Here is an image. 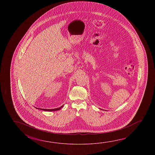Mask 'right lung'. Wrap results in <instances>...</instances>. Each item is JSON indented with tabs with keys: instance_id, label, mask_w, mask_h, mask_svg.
<instances>
[{
	"instance_id": "right-lung-1",
	"label": "right lung",
	"mask_w": 155,
	"mask_h": 155,
	"mask_svg": "<svg viewBox=\"0 0 155 155\" xmlns=\"http://www.w3.org/2000/svg\"><path fill=\"white\" fill-rule=\"evenodd\" d=\"M63 106H61V107H60L59 108H56V109H39V108H36L37 109H40L41 110H44V111H58L60 109H61L63 107Z\"/></svg>"
}]
</instances>
